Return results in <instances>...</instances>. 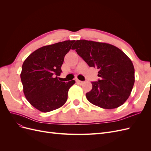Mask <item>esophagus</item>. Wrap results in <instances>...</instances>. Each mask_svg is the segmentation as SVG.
Segmentation results:
<instances>
[{"label":"esophagus","mask_w":151,"mask_h":151,"mask_svg":"<svg viewBox=\"0 0 151 151\" xmlns=\"http://www.w3.org/2000/svg\"><path fill=\"white\" fill-rule=\"evenodd\" d=\"M76 82H77V83H78V84H80V85H82V84H83L84 83L83 81H79V80H76Z\"/></svg>","instance_id":"34e87169"}]
</instances>
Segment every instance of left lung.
Segmentation results:
<instances>
[{"instance_id": "1", "label": "left lung", "mask_w": 151, "mask_h": 151, "mask_svg": "<svg viewBox=\"0 0 151 151\" xmlns=\"http://www.w3.org/2000/svg\"><path fill=\"white\" fill-rule=\"evenodd\" d=\"M73 48L91 67L98 69L100 79L91 82L93 88L86 96L92 104L113 109L124 103L135 83L133 63L120 49L111 44L77 40Z\"/></svg>"}]
</instances>
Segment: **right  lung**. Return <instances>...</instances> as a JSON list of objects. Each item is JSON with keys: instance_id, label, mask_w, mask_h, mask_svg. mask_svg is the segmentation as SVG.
<instances>
[{"instance_id": "obj_1", "label": "right lung", "mask_w": 151, "mask_h": 151, "mask_svg": "<svg viewBox=\"0 0 151 151\" xmlns=\"http://www.w3.org/2000/svg\"><path fill=\"white\" fill-rule=\"evenodd\" d=\"M75 40H67L41 47L28 57L22 66L21 80L29 103L39 111L49 112L65 103L68 91L75 84L59 81L65 55Z\"/></svg>"}]
</instances>
